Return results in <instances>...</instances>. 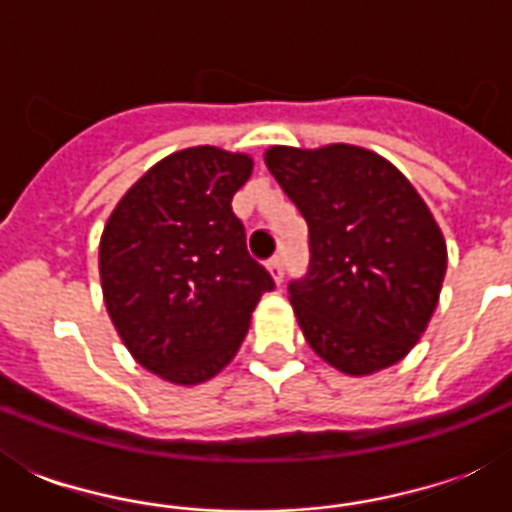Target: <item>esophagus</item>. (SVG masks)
I'll use <instances>...</instances> for the list:
<instances>
[{"instance_id":"esophagus-1","label":"esophagus","mask_w":512,"mask_h":512,"mask_svg":"<svg viewBox=\"0 0 512 512\" xmlns=\"http://www.w3.org/2000/svg\"><path fill=\"white\" fill-rule=\"evenodd\" d=\"M268 271H271V276L276 284H281V281H284V260H281V255H273L271 260H268Z\"/></svg>"}]
</instances>
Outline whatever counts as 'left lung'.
<instances>
[{
  "mask_svg": "<svg viewBox=\"0 0 512 512\" xmlns=\"http://www.w3.org/2000/svg\"><path fill=\"white\" fill-rule=\"evenodd\" d=\"M265 164L308 223L311 263L289 281L305 340L353 377L393 366L428 329L446 273V241L428 204L374 151H265Z\"/></svg>",
  "mask_w": 512,
  "mask_h": 512,
  "instance_id": "left-lung-1",
  "label": "left lung"
}]
</instances>
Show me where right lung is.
<instances>
[{"mask_svg": "<svg viewBox=\"0 0 512 512\" xmlns=\"http://www.w3.org/2000/svg\"><path fill=\"white\" fill-rule=\"evenodd\" d=\"M247 154L196 146L156 162L108 217L100 284L132 358L175 385L212 380L239 350L273 279L247 252L231 199Z\"/></svg>", "mask_w": 512, "mask_h": 512, "instance_id": "1", "label": "right lung"}]
</instances>
